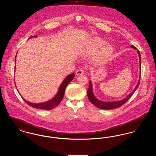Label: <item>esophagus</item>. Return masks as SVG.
Segmentation results:
<instances>
[{"label":"esophagus","mask_w":156,"mask_h":156,"mask_svg":"<svg viewBox=\"0 0 156 156\" xmlns=\"http://www.w3.org/2000/svg\"><path fill=\"white\" fill-rule=\"evenodd\" d=\"M84 74V71L82 69H80L78 70H77L76 71V75H82Z\"/></svg>","instance_id":"1"}]
</instances>
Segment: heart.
Masks as SVG:
<instances>
[{"mask_svg":"<svg viewBox=\"0 0 156 156\" xmlns=\"http://www.w3.org/2000/svg\"><path fill=\"white\" fill-rule=\"evenodd\" d=\"M104 40L94 38L85 45L82 50L83 55H92L97 54V61L100 64L108 62L111 59L114 53L113 46L111 44H105Z\"/></svg>","mask_w":156,"mask_h":156,"instance_id":"1","label":"heart"}]
</instances>
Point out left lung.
Returning <instances> with one entry per match:
<instances>
[{"instance_id": "8db88e82", "label": "left lung", "mask_w": 156, "mask_h": 156, "mask_svg": "<svg viewBox=\"0 0 156 156\" xmlns=\"http://www.w3.org/2000/svg\"><path fill=\"white\" fill-rule=\"evenodd\" d=\"M131 47L134 48V50H137V52L138 53L139 57V59H140V61H139V62H140V77H139V82H138L137 85L135 87L133 90L125 98H124L122 100H120V101H116L104 102V101H100L99 99H98L94 95V92H93V87H92V82H91V81H89V88L87 90V95L88 97L89 101L97 108H98L99 109H105V110L113 109H116V108H119V107H120L121 106H122L123 105H124L126 103V102L132 96V95L134 93L136 90L137 89V88L139 87V83H140V75H141V55H140V52L137 49V48L136 47H134V45H131Z\"/></svg>"}]
</instances>
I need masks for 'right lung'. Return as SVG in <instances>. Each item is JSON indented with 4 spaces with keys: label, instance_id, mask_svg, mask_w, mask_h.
Here are the masks:
<instances>
[{
    "label": "right lung",
    "instance_id": "right-lung-1",
    "mask_svg": "<svg viewBox=\"0 0 156 156\" xmlns=\"http://www.w3.org/2000/svg\"><path fill=\"white\" fill-rule=\"evenodd\" d=\"M33 37H37V36H33L30 37L29 39H30L31 38H33ZM16 55H17V54H16V57H15V64H16ZM74 73L71 74L67 76L66 77V78L63 80V81L62 82L61 84L60 85L59 88H58V90L57 93L56 94V95L53 97L51 99H50V100H49L47 102H42V103H37V104L31 103L30 102L26 101V99H24V98H23L22 96H21V97L26 104H28L29 105H30V106H31L33 108L38 109L51 110L53 108H55L56 106H57L60 104V102H61V101L63 99V97H64V94H65L66 89L67 88L68 84L74 79ZM15 86L16 87V83H15Z\"/></svg>",
    "mask_w": 156,
    "mask_h": 156
}]
</instances>
